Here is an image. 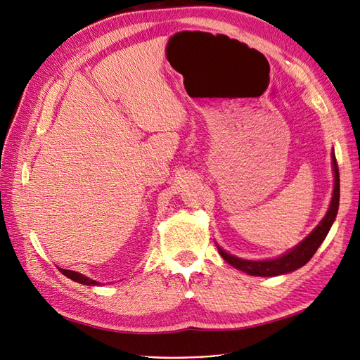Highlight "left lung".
Masks as SVG:
<instances>
[{"label": "left lung", "instance_id": "1", "mask_svg": "<svg viewBox=\"0 0 360 360\" xmlns=\"http://www.w3.org/2000/svg\"><path fill=\"white\" fill-rule=\"evenodd\" d=\"M332 168H333V192H332V201L328 209V213L320 221V224L314 228L311 234H308L303 240L290 249L288 252L282 254L281 257L270 258V259H245L238 258L236 255L228 254L219 245L217 250L222 255V258L230 263L233 267L245 271L250 276H278L291 274V271L300 269L312 258V255L317 252V249L323 243V240L328 236L332 224L335 222V217L338 214V207H340V171H338V163L335 153L332 151Z\"/></svg>", "mask_w": 360, "mask_h": 360}]
</instances>
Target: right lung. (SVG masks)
I'll use <instances>...</instances> for the list:
<instances>
[{
	"label": "right lung",
	"mask_w": 360,
	"mask_h": 360,
	"mask_svg": "<svg viewBox=\"0 0 360 360\" xmlns=\"http://www.w3.org/2000/svg\"><path fill=\"white\" fill-rule=\"evenodd\" d=\"M61 274L64 276H68L69 279L78 282V284H84V285H101V282H97L89 276H85L82 274H78V271H73V270H66V269H60Z\"/></svg>",
	"instance_id": "1"
}]
</instances>
